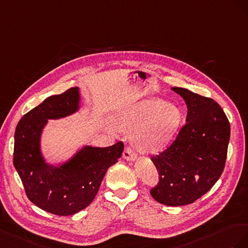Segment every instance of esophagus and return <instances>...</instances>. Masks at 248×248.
<instances>
[{
    "mask_svg": "<svg viewBox=\"0 0 248 248\" xmlns=\"http://www.w3.org/2000/svg\"><path fill=\"white\" fill-rule=\"evenodd\" d=\"M123 155H124V158L125 160H128V161H134V160H135V159L137 158L136 153L134 152L133 148L130 147V146H128V147L125 148Z\"/></svg>",
    "mask_w": 248,
    "mask_h": 248,
    "instance_id": "34e87169",
    "label": "esophagus"
}]
</instances>
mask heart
Listing matches in <instances>:
<instances>
[{"mask_svg": "<svg viewBox=\"0 0 248 248\" xmlns=\"http://www.w3.org/2000/svg\"><path fill=\"white\" fill-rule=\"evenodd\" d=\"M178 108L158 98L137 103L114 119V125L122 131H135L144 124L137 134V146L143 152H155L164 146L181 124Z\"/></svg>", "mask_w": 248, "mask_h": 248, "instance_id": "b5f03b06", "label": "heart"}]
</instances>
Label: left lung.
Masks as SVG:
<instances>
[{
  "label": "left lung",
  "instance_id": "8db88e82",
  "mask_svg": "<svg viewBox=\"0 0 248 248\" xmlns=\"http://www.w3.org/2000/svg\"><path fill=\"white\" fill-rule=\"evenodd\" d=\"M185 101L186 124L164 151L153 155L159 173L151 194L166 206L194 202L214 186L223 172L231 125L214 100L181 87H172Z\"/></svg>",
  "mask_w": 248,
  "mask_h": 248
}]
</instances>
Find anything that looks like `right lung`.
<instances>
[{"instance_id": "add662e5", "label": "right lung", "mask_w": 248, "mask_h": 248, "mask_svg": "<svg viewBox=\"0 0 248 248\" xmlns=\"http://www.w3.org/2000/svg\"><path fill=\"white\" fill-rule=\"evenodd\" d=\"M79 88L52 95L19 120L14 134L13 164L26 194L48 213L68 216L93 202L108 168L124 151V142L107 147L85 146L59 167L47 165L40 153V135L47 119H58L79 109Z\"/></svg>"}]
</instances>
